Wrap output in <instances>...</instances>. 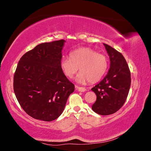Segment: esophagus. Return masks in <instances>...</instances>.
I'll return each instance as SVG.
<instances>
[{"label":"esophagus","mask_w":151,"mask_h":151,"mask_svg":"<svg viewBox=\"0 0 151 151\" xmlns=\"http://www.w3.org/2000/svg\"><path fill=\"white\" fill-rule=\"evenodd\" d=\"M76 89L78 91H80V92H84V91H86V88H84V87H79V86H76Z\"/></svg>","instance_id":"1"}]
</instances>
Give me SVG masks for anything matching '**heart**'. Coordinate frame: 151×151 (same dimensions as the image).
I'll return each mask as SVG.
<instances>
[{
	"instance_id": "heart-1",
	"label": "heart",
	"mask_w": 151,
	"mask_h": 151,
	"mask_svg": "<svg viewBox=\"0 0 151 151\" xmlns=\"http://www.w3.org/2000/svg\"><path fill=\"white\" fill-rule=\"evenodd\" d=\"M70 57L62 59L60 67L63 74L71 79L78 71L80 73L76 80L84 83L88 81L94 83L101 79L108 68V59L103 54L94 50L83 47L76 49L70 53Z\"/></svg>"
}]
</instances>
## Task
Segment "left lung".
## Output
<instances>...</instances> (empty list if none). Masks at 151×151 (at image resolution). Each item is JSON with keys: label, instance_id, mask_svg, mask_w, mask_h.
Wrapping results in <instances>:
<instances>
[{"label": "left lung", "instance_id": "8db88e82", "mask_svg": "<svg viewBox=\"0 0 151 151\" xmlns=\"http://www.w3.org/2000/svg\"><path fill=\"white\" fill-rule=\"evenodd\" d=\"M106 48L110 67L106 77L91 89L96 95L92 109L101 115L115 113L124 104L131 84V76L126 60L122 54L107 44Z\"/></svg>", "mask_w": 151, "mask_h": 151}]
</instances>
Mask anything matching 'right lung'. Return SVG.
Masks as SVG:
<instances>
[{"mask_svg":"<svg viewBox=\"0 0 151 151\" xmlns=\"http://www.w3.org/2000/svg\"><path fill=\"white\" fill-rule=\"evenodd\" d=\"M65 40L41 43L20 58L14 91L24 111L35 119L51 122L62 113L75 86L60 67Z\"/></svg>","mask_w":151,"mask_h":151,"instance_id":"1","label":"right lung"}]
</instances>
